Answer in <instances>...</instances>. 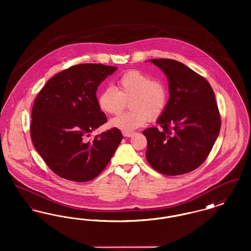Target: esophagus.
<instances>
[{
  "label": "esophagus",
  "instance_id": "obj_1",
  "mask_svg": "<svg viewBox=\"0 0 251 251\" xmlns=\"http://www.w3.org/2000/svg\"><path fill=\"white\" fill-rule=\"evenodd\" d=\"M122 133H123V135H124L125 137H131V136L134 134V133L131 132V131H123Z\"/></svg>",
  "mask_w": 251,
  "mask_h": 251
}]
</instances>
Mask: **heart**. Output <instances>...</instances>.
<instances>
[{
  "mask_svg": "<svg viewBox=\"0 0 251 251\" xmlns=\"http://www.w3.org/2000/svg\"><path fill=\"white\" fill-rule=\"evenodd\" d=\"M129 102L131 111L122 113L110 120V126L123 131H131L158 119L168 101L167 84L138 71L122 74L117 81V88L108 86L98 97L99 107L109 115L119 114Z\"/></svg>",
  "mask_w": 251,
  "mask_h": 251,
  "instance_id": "1",
  "label": "heart"
}]
</instances>
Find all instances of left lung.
<instances>
[{
  "label": "left lung",
  "mask_w": 251,
  "mask_h": 251,
  "mask_svg": "<svg viewBox=\"0 0 251 251\" xmlns=\"http://www.w3.org/2000/svg\"><path fill=\"white\" fill-rule=\"evenodd\" d=\"M167 76L169 99L156 127L143 131L146 157L158 172L176 176L200 167L218 137L221 120L212 86L202 76L172 59H151Z\"/></svg>",
  "instance_id": "1"
}]
</instances>
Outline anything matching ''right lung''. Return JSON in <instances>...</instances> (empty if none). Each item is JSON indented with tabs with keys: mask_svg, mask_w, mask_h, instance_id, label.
I'll return each mask as SVG.
<instances>
[{
	"mask_svg": "<svg viewBox=\"0 0 251 251\" xmlns=\"http://www.w3.org/2000/svg\"><path fill=\"white\" fill-rule=\"evenodd\" d=\"M118 70L81 64L50 78L36 98L31 137L39 155L55 174L73 181L96 178L110 162L123 136L119 129L86 136L107 119L98 104L100 83Z\"/></svg>",
	"mask_w": 251,
	"mask_h": 251,
	"instance_id": "add662e5",
	"label": "right lung"
}]
</instances>
